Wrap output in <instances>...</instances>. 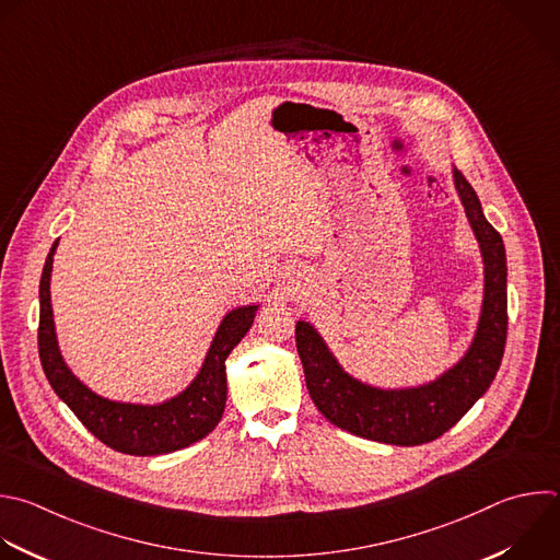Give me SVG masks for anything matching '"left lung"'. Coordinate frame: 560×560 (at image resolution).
<instances>
[{
  "label": "left lung",
  "mask_w": 560,
  "mask_h": 560,
  "mask_svg": "<svg viewBox=\"0 0 560 560\" xmlns=\"http://www.w3.org/2000/svg\"><path fill=\"white\" fill-rule=\"evenodd\" d=\"M453 184L479 244L483 299L464 355L429 383L376 387L338 362L320 331L296 320V351L316 409L338 429L392 446H420L453 429L492 385L508 334V266L501 235L486 220L468 179L453 166Z\"/></svg>",
  "instance_id": "1"
}]
</instances>
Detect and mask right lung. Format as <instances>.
I'll use <instances>...</instances> for the list:
<instances>
[{"instance_id":"right-lung-1","label":"right lung","mask_w":560,"mask_h":560,"mask_svg":"<svg viewBox=\"0 0 560 560\" xmlns=\"http://www.w3.org/2000/svg\"><path fill=\"white\" fill-rule=\"evenodd\" d=\"M57 246L59 240L48 253L39 283V358L55 394L94 438L125 455H164L205 440L226 409V358L253 327L259 303L224 314L196 378L173 398L153 405L112 400L79 381L59 349L50 299Z\"/></svg>"}]
</instances>
